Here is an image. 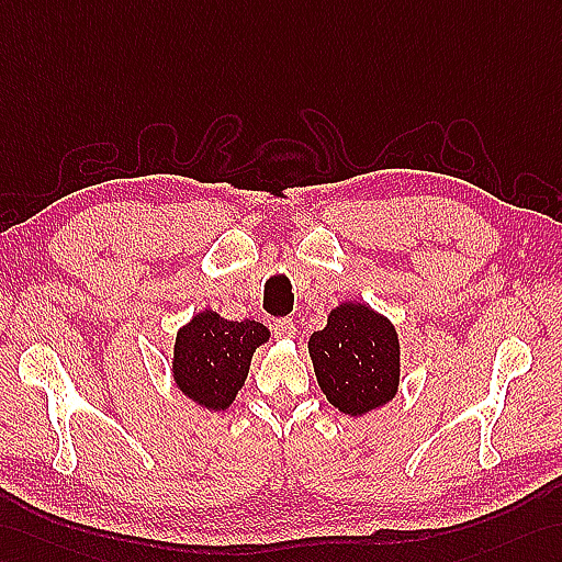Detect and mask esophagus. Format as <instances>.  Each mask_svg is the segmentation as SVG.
Returning a JSON list of instances; mask_svg holds the SVG:
<instances>
[{"label": "esophagus", "mask_w": 562, "mask_h": 562, "mask_svg": "<svg viewBox=\"0 0 562 562\" xmlns=\"http://www.w3.org/2000/svg\"><path fill=\"white\" fill-rule=\"evenodd\" d=\"M271 331H273V336H277V338H293L295 336V324L289 317H281V319L273 322Z\"/></svg>", "instance_id": "1"}]
</instances>
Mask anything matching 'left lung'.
Masks as SVG:
<instances>
[{
  "label": "left lung",
  "instance_id": "1",
  "mask_svg": "<svg viewBox=\"0 0 562 562\" xmlns=\"http://www.w3.org/2000/svg\"><path fill=\"white\" fill-rule=\"evenodd\" d=\"M307 348L326 401L340 413L367 415L398 391V336L389 319L364 305H338Z\"/></svg>",
  "mask_w": 562,
  "mask_h": 562
}]
</instances>
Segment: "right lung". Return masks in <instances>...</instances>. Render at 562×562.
<instances>
[{"mask_svg":"<svg viewBox=\"0 0 562 562\" xmlns=\"http://www.w3.org/2000/svg\"><path fill=\"white\" fill-rule=\"evenodd\" d=\"M269 338L259 322H228L200 312L176 336L173 379L188 398L207 409H226L248 376L252 352Z\"/></svg>","mask_w":562,"mask_h":562,"instance_id":"right-lung-1","label":"right lung"}]
</instances>
